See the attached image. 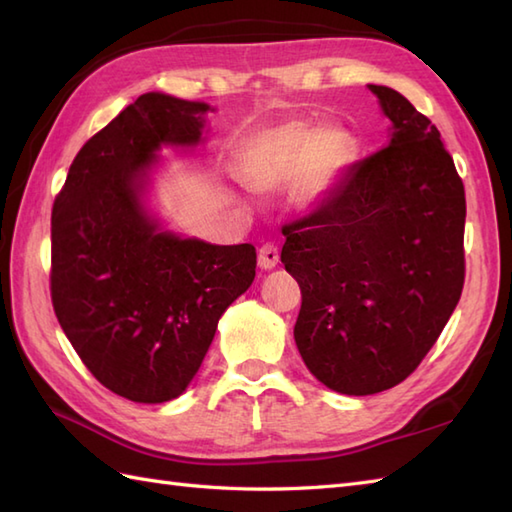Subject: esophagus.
<instances>
[{
  "label": "esophagus",
  "mask_w": 512,
  "mask_h": 512,
  "mask_svg": "<svg viewBox=\"0 0 512 512\" xmlns=\"http://www.w3.org/2000/svg\"><path fill=\"white\" fill-rule=\"evenodd\" d=\"M279 264V250L275 244H264L259 248V268L273 270Z\"/></svg>",
  "instance_id": "esophagus-1"
}]
</instances>
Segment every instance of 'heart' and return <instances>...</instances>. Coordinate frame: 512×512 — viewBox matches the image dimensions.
I'll list each match as a JSON object with an SVG mask.
<instances>
[{
    "label": "heart",
    "instance_id": "b5f03b06",
    "mask_svg": "<svg viewBox=\"0 0 512 512\" xmlns=\"http://www.w3.org/2000/svg\"><path fill=\"white\" fill-rule=\"evenodd\" d=\"M352 140L339 127L292 121L250 136L237 154V173L250 191L290 187L299 209H314L334 191L350 165Z\"/></svg>",
    "mask_w": 512,
    "mask_h": 512
}]
</instances>
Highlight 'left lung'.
<instances>
[{
  "label": "left lung",
  "mask_w": 512,
  "mask_h": 512,
  "mask_svg": "<svg viewBox=\"0 0 512 512\" xmlns=\"http://www.w3.org/2000/svg\"><path fill=\"white\" fill-rule=\"evenodd\" d=\"M387 147L284 226L281 262L301 288L295 343L339 394L402 383L438 341L464 286V184L438 127L400 92L367 85Z\"/></svg>",
  "instance_id": "8db88e82"
}]
</instances>
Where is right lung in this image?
<instances>
[{
    "instance_id": "1",
    "label": "right lung",
    "mask_w": 512,
    "mask_h": 512,
    "mask_svg": "<svg viewBox=\"0 0 512 512\" xmlns=\"http://www.w3.org/2000/svg\"><path fill=\"white\" fill-rule=\"evenodd\" d=\"M211 105L147 92L76 154L52 209V306L85 367L114 394H184L217 321L255 279L253 244L167 231L149 206L162 147L202 145Z\"/></svg>"
}]
</instances>
